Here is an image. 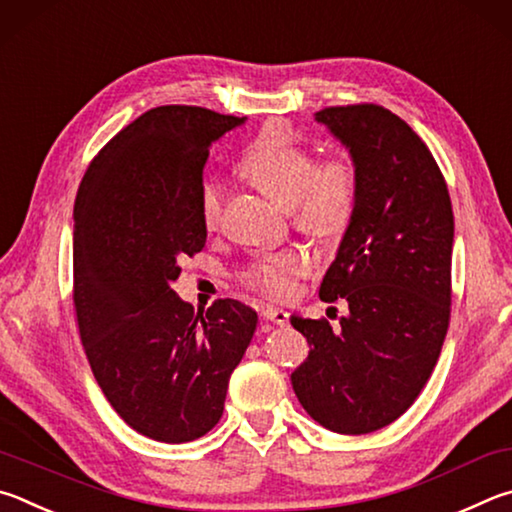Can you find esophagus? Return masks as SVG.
<instances>
[{
    "mask_svg": "<svg viewBox=\"0 0 512 512\" xmlns=\"http://www.w3.org/2000/svg\"><path fill=\"white\" fill-rule=\"evenodd\" d=\"M263 317L267 321H274V324H279V326H285V324H288V319H290V315L283 308H272V306L263 310Z\"/></svg>",
    "mask_w": 512,
    "mask_h": 512,
    "instance_id": "esophagus-1",
    "label": "esophagus"
}]
</instances>
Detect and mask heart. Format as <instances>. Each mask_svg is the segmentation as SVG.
<instances>
[{
	"mask_svg": "<svg viewBox=\"0 0 512 512\" xmlns=\"http://www.w3.org/2000/svg\"><path fill=\"white\" fill-rule=\"evenodd\" d=\"M240 175L265 193L272 202L292 211L299 229L330 236L351 220L357 179L346 157L317 161L308 148L294 143L285 130L265 128L249 143L238 161ZM222 191L206 182L200 191V213L206 229L220 220ZM310 270L306 251L292 249L256 258L242 272V281L265 297L288 299L299 276Z\"/></svg>",
	"mask_w": 512,
	"mask_h": 512,
	"instance_id": "obj_1",
	"label": "heart"
}]
</instances>
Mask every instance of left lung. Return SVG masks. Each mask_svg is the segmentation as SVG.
I'll use <instances>...</instances> for the list:
<instances>
[{
    "instance_id": "obj_1",
    "label": "left lung",
    "mask_w": 512,
    "mask_h": 512,
    "mask_svg": "<svg viewBox=\"0 0 512 512\" xmlns=\"http://www.w3.org/2000/svg\"><path fill=\"white\" fill-rule=\"evenodd\" d=\"M315 121L351 155L357 197L324 301L346 299L333 330L292 315L310 353L290 375L301 407L337 434H371L414 405L450 324L454 215L432 152L380 105L326 107Z\"/></svg>"
}]
</instances>
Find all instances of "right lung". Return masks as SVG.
I'll list each match as a JSON object with an SVG mask.
<instances>
[{"instance_id": "1", "label": "right lung", "mask_w": 512, "mask_h": 512, "mask_svg": "<svg viewBox=\"0 0 512 512\" xmlns=\"http://www.w3.org/2000/svg\"><path fill=\"white\" fill-rule=\"evenodd\" d=\"M245 123L193 105H161L98 152L74 204V303L98 387L125 423L161 443L218 425L256 312L220 299L193 315L173 283L202 251L209 148Z\"/></svg>"}]
</instances>
